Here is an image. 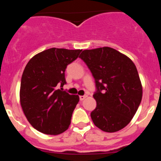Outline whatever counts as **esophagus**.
Returning <instances> with one entry per match:
<instances>
[{
  "instance_id": "1",
  "label": "esophagus",
  "mask_w": 161,
  "mask_h": 161,
  "mask_svg": "<svg viewBox=\"0 0 161 161\" xmlns=\"http://www.w3.org/2000/svg\"><path fill=\"white\" fill-rule=\"evenodd\" d=\"M86 97H87V96H86V95H84V96H80V101L85 100Z\"/></svg>"
}]
</instances>
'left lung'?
I'll return each instance as SVG.
<instances>
[{
	"label": "left lung",
	"mask_w": 161,
	"mask_h": 161,
	"mask_svg": "<svg viewBox=\"0 0 161 161\" xmlns=\"http://www.w3.org/2000/svg\"><path fill=\"white\" fill-rule=\"evenodd\" d=\"M80 58L95 79L97 107L91 119L98 128L115 132L124 128L136 114L143 89L135 64L126 55L108 47L85 50Z\"/></svg>",
	"instance_id": "1"
}]
</instances>
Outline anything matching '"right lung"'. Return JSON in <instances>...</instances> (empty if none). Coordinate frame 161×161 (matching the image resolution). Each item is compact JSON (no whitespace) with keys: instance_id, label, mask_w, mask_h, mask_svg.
<instances>
[{"instance_id":"obj_1","label":"right lung","mask_w":161,"mask_h":161,"mask_svg":"<svg viewBox=\"0 0 161 161\" xmlns=\"http://www.w3.org/2000/svg\"><path fill=\"white\" fill-rule=\"evenodd\" d=\"M82 50L50 48L35 55L25 66L21 80L20 103L31 126L46 135H59L68 128L78 95L63 89L65 69Z\"/></svg>"}]
</instances>
